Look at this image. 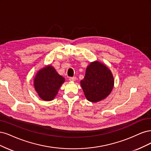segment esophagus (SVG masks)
I'll list each match as a JSON object with an SVG mask.
<instances>
[{"label":"esophagus","mask_w":151,"mask_h":151,"mask_svg":"<svg viewBox=\"0 0 151 151\" xmlns=\"http://www.w3.org/2000/svg\"><path fill=\"white\" fill-rule=\"evenodd\" d=\"M70 81H75L76 80V77L73 76V77H70L69 78Z\"/></svg>","instance_id":"34e87169"}]
</instances>
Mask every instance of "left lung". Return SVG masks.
Returning a JSON list of instances; mask_svg holds the SVG:
<instances>
[{
	"mask_svg": "<svg viewBox=\"0 0 151 151\" xmlns=\"http://www.w3.org/2000/svg\"><path fill=\"white\" fill-rule=\"evenodd\" d=\"M80 84L86 99L97 102L109 95L113 89L114 80L108 68L96 61L87 66L85 76Z\"/></svg>",
	"mask_w": 151,
	"mask_h": 151,
	"instance_id": "1",
	"label": "left lung"
}]
</instances>
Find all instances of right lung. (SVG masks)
<instances>
[{
  "instance_id": "obj_1",
  "label": "right lung",
  "mask_w": 151,
  "mask_h": 151,
  "mask_svg": "<svg viewBox=\"0 0 151 151\" xmlns=\"http://www.w3.org/2000/svg\"><path fill=\"white\" fill-rule=\"evenodd\" d=\"M65 80L51 65L39 71L34 80V86L38 95L43 100L51 101L55 99L61 85Z\"/></svg>"
}]
</instances>
